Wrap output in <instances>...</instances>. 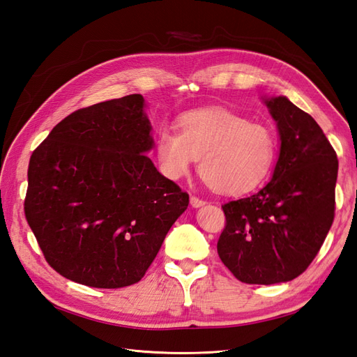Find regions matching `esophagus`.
I'll return each mask as SVG.
<instances>
[{"mask_svg":"<svg viewBox=\"0 0 357 357\" xmlns=\"http://www.w3.org/2000/svg\"><path fill=\"white\" fill-rule=\"evenodd\" d=\"M190 205L193 208H199V207H202V205H205V201H202L197 197H190Z\"/></svg>","mask_w":357,"mask_h":357,"instance_id":"1","label":"esophagus"}]
</instances>
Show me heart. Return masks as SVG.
Segmentation results:
<instances>
[{"label": "heart", "mask_w": 357, "mask_h": 357, "mask_svg": "<svg viewBox=\"0 0 357 357\" xmlns=\"http://www.w3.org/2000/svg\"><path fill=\"white\" fill-rule=\"evenodd\" d=\"M180 134L162 126L156 137L160 169L171 180L186 176L199 158L198 171L223 195L256 189L273 169L277 139L273 129L223 109H202L178 119Z\"/></svg>", "instance_id": "b5f03b06"}]
</instances>
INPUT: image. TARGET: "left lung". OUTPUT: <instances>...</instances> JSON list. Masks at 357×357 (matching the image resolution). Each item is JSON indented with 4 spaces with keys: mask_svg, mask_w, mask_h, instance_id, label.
Segmentation results:
<instances>
[{
    "mask_svg": "<svg viewBox=\"0 0 357 357\" xmlns=\"http://www.w3.org/2000/svg\"><path fill=\"white\" fill-rule=\"evenodd\" d=\"M280 150L268 185L223 205L218 253L247 284L296 278L319 253L333 222L337 153L321 128L286 96H264Z\"/></svg>",
    "mask_w": 357,
    "mask_h": 357,
    "instance_id": "8db88e82",
    "label": "left lung"
}]
</instances>
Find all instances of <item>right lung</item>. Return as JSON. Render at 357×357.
I'll list each match as a JSON object with an SVG mask.
<instances>
[{"label": "right lung", "mask_w": 357, "mask_h": 357, "mask_svg": "<svg viewBox=\"0 0 357 357\" xmlns=\"http://www.w3.org/2000/svg\"><path fill=\"white\" fill-rule=\"evenodd\" d=\"M143 95L61 121L32 153L25 215L49 265L100 289L143 278L189 195L156 169Z\"/></svg>", "instance_id": "add662e5"}]
</instances>
